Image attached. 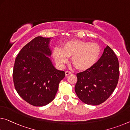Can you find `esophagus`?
<instances>
[{"label": "esophagus", "mask_w": 130, "mask_h": 130, "mask_svg": "<svg viewBox=\"0 0 130 130\" xmlns=\"http://www.w3.org/2000/svg\"><path fill=\"white\" fill-rule=\"evenodd\" d=\"M72 73L71 72H69V71H65V75L66 76H68V75H70V74H71Z\"/></svg>", "instance_id": "obj_1"}]
</instances>
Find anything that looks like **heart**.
<instances>
[{
	"mask_svg": "<svg viewBox=\"0 0 130 130\" xmlns=\"http://www.w3.org/2000/svg\"><path fill=\"white\" fill-rule=\"evenodd\" d=\"M101 48L96 43L80 40H69L63 43L61 48L53 50V58L59 67L62 68L71 57V62L76 69L84 71L91 68L98 61Z\"/></svg>",
	"mask_w": 130,
	"mask_h": 130,
	"instance_id": "obj_1",
	"label": "heart"
}]
</instances>
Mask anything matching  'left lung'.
<instances>
[{"label":"left lung","instance_id":"8db88e82","mask_svg":"<svg viewBox=\"0 0 130 130\" xmlns=\"http://www.w3.org/2000/svg\"><path fill=\"white\" fill-rule=\"evenodd\" d=\"M119 73L118 58L112 49L107 46L93 67L76 75V94L86 104L97 105L102 104L116 88Z\"/></svg>","mask_w":130,"mask_h":130}]
</instances>
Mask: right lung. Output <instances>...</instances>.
<instances>
[{"mask_svg":"<svg viewBox=\"0 0 130 130\" xmlns=\"http://www.w3.org/2000/svg\"><path fill=\"white\" fill-rule=\"evenodd\" d=\"M51 38L38 36L27 43L16 57L13 77L17 93L35 106H45L54 100L65 72L57 70L48 56Z\"/></svg>","mask_w":130,"mask_h":130,"instance_id":"add662e5","label":"right lung"}]
</instances>
